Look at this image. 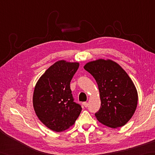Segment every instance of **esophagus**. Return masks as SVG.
Listing matches in <instances>:
<instances>
[{
	"label": "esophagus",
	"mask_w": 155,
	"mask_h": 155,
	"mask_svg": "<svg viewBox=\"0 0 155 155\" xmlns=\"http://www.w3.org/2000/svg\"><path fill=\"white\" fill-rule=\"evenodd\" d=\"M83 104L84 105V107H88V103H87V102H84V103H83Z\"/></svg>",
	"instance_id": "1"
}]
</instances>
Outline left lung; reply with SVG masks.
<instances>
[{
  "mask_svg": "<svg viewBox=\"0 0 155 155\" xmlns=\"http://www.w3.org/2000/svg\"><path fill=\"white\" fill-rule=\"evenodd\" d=\"M84 68L96 81L101 104L98 120L111 128L123 127L133 117L138 94L132 80L115 62L103 59L88 62Z\"/></svg>",
  "mask_w": 155,
  "mask_h": 155,
  "instance_id": "left-lung-1",
  "label": "left lung"
}]
</instances>
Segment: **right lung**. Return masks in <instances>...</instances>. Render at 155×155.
<instances>
[{"instance_id":"right-lung-1","label":"right lung","mask_w":155,"mask_h":155,"mask_svg":"<svg viewBox=\"0 0 155 155\" xmlns=\"http://www.w3.org/2000/svg\"><path fill=\"white\" fill-rule=\"evenodd\" d=\"M78 62L60 61L39 78L33 94V107L38 118L55 132L67 130L79 116L82 107L74 102L70 83L78 70Z\"/></svg>"}]
</instances>
